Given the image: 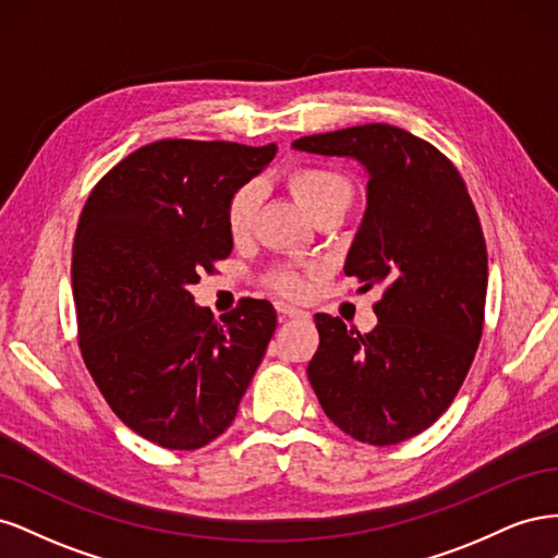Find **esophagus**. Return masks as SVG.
I'll use <instances>...</instances> for the list:
<instances>
[{
    "label": "esophagus",
    "instance_id": "34e87169",
    "mask_svg": "<svg viewBox=\"0 0 558 558\" xmlns=\"http://www.w3.org/2000/svg\"><path fill=\"white\" fill-rule=\"evenodd\" d=\"M277 312L286 318H310V312L293 307V305H286V302H277Z\"/></svg>",
    "mask_w": 558,
    "mask_h": 558
}]
</instances>
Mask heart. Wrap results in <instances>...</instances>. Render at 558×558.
I'll list each match as a JSON object with an SVG mask.
<instances>
[{"label": "heart", "mask_w": 558, "mask_h": 558, "mask_svg": "<svg viewBox=\"0 0 558 558\" xmlns=\"http://www.w3.org/2000/svg\"><path fill=\"white\" fill-rule=\"evenodd\" d=\"M286 183L298 199V205L312 218L330 209L347 211L353 202V183L342 172L330 167L300 165L286 177ZM260 205V185L256 181L242 183L226 202V228L232 240H244L256 223ZM269 283L286 295H302L307 289L305 275L295 267H277L269 272Z\"/></svg>", "instance_id": "heart-1"}]
</instances>
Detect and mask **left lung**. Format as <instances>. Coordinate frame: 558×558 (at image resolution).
I'll list each match as a JSON object with an SVG mask.
<instances>
[{
    "label": "left lung",
    "instance_id": "left-lung-1",
    "mask_svg": "<svg viewBox=\"0 0 558 558\" xmlns=\"http://www.w3.org/2000/svg\"><path fill=\"white\" fill-rule=\"evenodd\" d=\"M293 148L365 167L367 207L344 275L359 291H384L379 324L365 335L340 316H314L312 388L353 440H410L445 414L482 340L488 258L480 216L453 162L402 128L367 123L300 137Z\"/></svg>",
    "mask_w": 558,
    "mask_h": 558
}]
</instances>
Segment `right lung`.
Wrapping results in <instances>:
<instances>
[{
	"mask_svg": "<svg viewBox=\"0 0 558 558\" xmlns=\"http://www.w3.org/2000/svg\"><path fill=\"white\" fill-rule=\"evenodd\" d=\"M277 146L160 140L93 189L72 248L78 347L128 428L165 449L216 440L277 328L267 300L214 320L191 286L232 251L226 202Z\"/></svg>",
	"mask_w": 558,
	"mask_h": 558,
	"instance_id": "right-lung-1",
	"label": "right lung"
}]
</instances>
